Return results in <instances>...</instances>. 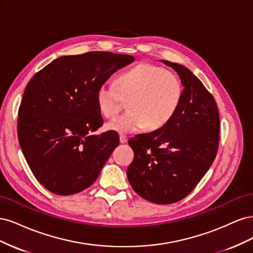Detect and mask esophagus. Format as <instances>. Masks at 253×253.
Returning <instances> with one entry per match:
<instances>
[{"label":"esophagus","instance_id":"obj_1","mask_svg":"<svg viewBox=\"0 0 253 253\" xmlns=\"http://www.w3.org/2000/svg\"><path fill=\"white\" fill-rule=\"evenodd\" d=\"M119 140H120V143H126V142H127V137L126 135H120Z\"/></svg>","mask_w":253,"mask_h":253}]
</instances>
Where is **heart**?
I'll list each match as a JSON object with an SVG mask.
<instances>
[{
	"instance_id": "b5f03b06",
	"label": "heart",
	"mask_w": 253,
	"mask_h": 253,
	"mask_svg": "<svg viewBox=\"0 0 253 253\" xmlns=\"http://www.w3.org/2000/svg\"><path fill=\"white\" fill-rule=\"evenodd\" d=\"M183 85L177 75L162 66L141 63L121 73L116 85L103 83L98 87V109L106 118H112L129 101V113L112 119L105 127L127 134L147 127L149 131L169 124L178 111Z\"/></svg>"
}]
</instances>
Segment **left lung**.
Wrapping results in <instances>:
<instances>
[{"mask_svg": "<svg viewBox=\"0 0 253 253\" xmlns=\"http://www.w3.org/2000/svg\"><path fill=\"white\" fill-rule=\"evenodd\" d=\"M178 74L183 95L169 124L128 140L134 159L127 178L135 192L149 202H179L192 191L215 159L219 115L213 96L183 65L163 60Z\"/></svg>", "mask_w": 253, "mask_h": 253, "instance_id": "8db88e82", "label": "left lung"}]
</instances>
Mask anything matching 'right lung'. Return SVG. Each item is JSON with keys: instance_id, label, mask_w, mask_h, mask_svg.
Returning a JSON list of instances; mask_svg holds the SVG:
<instances>
[{"instance_id": "1", "label": "right lung", "mask_w": 253, "mask_h": 253, "mask_svg": "<svg viewBox=\"0 0 253 253\" xmlns=\"http://www.w3.org/2000/svg\"><path fill=\"white\" fill-rule=\"evenodd\" d=\"M134 57L109 51L63 56L30 79L23 94L18 137L26 162L43 187L58 195L88 188L119 144L103 125L98 87Z\"/></svg>"}]
</instances>
